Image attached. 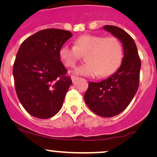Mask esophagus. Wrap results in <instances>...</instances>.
<instances>
[{
  "label": "esophagus",
  "instance_id": "1",
  "mask_svg": "<svg viewBox=\"0 0 157 157\" xmlns=\"http://www.w3.org/2000/svg\"><path fill=\"white\" fill-rule=\"evenodd\" d=\"M71 78H72V82H75V81L77 80V79L78 78V77H77V76H75V75H72V76H71Z\"/></svg>",
  "mask_w": 157,
  "mask_h": 157
}]
</instances>
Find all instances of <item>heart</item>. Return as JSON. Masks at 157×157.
<instances>
[{
    "mask_svg": "<svg viewBox=\"0 0 157 157\" xmlns=\"http://www.w3.org/2000/svg\"><path fill=\"white\" fill-rule=\"evenodd\" d=\"M75 46L65 44L60 48L59 57L66 67L73 68L85 55L88 63L75 69V73L85 76L106 77L117 71L123 60V46L114 36L84 34L75 39Z\"/></svg>",
    "mask_w": 157,
    "mask_h": 157,
    "instance_id": "heart-1",
    "label": "heart"
}]
</instances>
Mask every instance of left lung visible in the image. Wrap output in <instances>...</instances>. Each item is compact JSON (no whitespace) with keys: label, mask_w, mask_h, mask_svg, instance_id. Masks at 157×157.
<instances>
[{"label":"left lung","mask_w":157,"mask_h":157,"mask_svg":"<svg viewBox=\"0 0 157 157\" xmlns=\"http://www.w3.org/2000/svg\"><path fill=\"white\" fill-rule=\"evenodd\" d=\"M103 29L122 42L124 56L121 66L111 76L88 83L84 99L94 114L111 117L124 111L134 97L139 87L141 61L136 43L128 33L116 26L106 25Z\"/></svg>","instance_id":"1"}]
</instances>
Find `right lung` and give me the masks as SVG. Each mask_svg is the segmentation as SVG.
<instances>
[{
    "label": "right lung",
    "mask_w": 157,
    "mask_h": 157,
    "mask_svg": "<svg viewBox=\"0 0 157 157\" xmlns=\"http://www.w3.org/2000/svg\"><path fill=\"white\" fill-rule=\"evenodd\" d=\"M72 36L68 30L49 28L29 36L20 46L13 68L15 90L30 115L48 119L61 109L72 82L60 61L59 49Z\"/></svg>",
    "instance_id": "obj_1"
}]
</instances>
